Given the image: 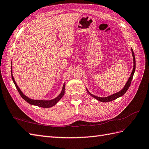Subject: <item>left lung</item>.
<instances>
[{
	"label": "left lung",
	"mask_w": 149,
	"mask_h": 149,
	"mask_svg": "<svg viewBox=\"0 0 149 149\" xmlns=\"http://www.w3.org/2000/svg\"><path fill=\"white\" fill-rule=\"evenodd\" d=\"M132 55H133V70L132 72V74L130 75V77H129V79L128 80L127 84H126L123 88L120 91V92H118V93H115V94H112L111 96H109L108 97H100L96 96H94V95L91 94L89 92V91L87 90V93H88L91 96H93L95 99H96V100H97L98 101H101V102H104L113 101L114 100H116V99H117L118 97H119L120 96H123V95H124L125 94V93L127 91V90L128 89L130 86V84H131V82L132 81V79H133V74H134V72L135 71V58L134 52H133L132 49Z\"/></svg>",
	"instance_id": "obj_1"
}]
</instances>
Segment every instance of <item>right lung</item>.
<instances>
[{
    "label": "right lung",
    "instance_id": "right-lung-1",
    "mask_svg": "<svg viewBox=\"0 0 149 149\" xmlns=\"http://www.w3.org/2000/svg\"><path fill=\"white\" fill-rule=\"evenodd\" d=\"M11 76H12V79L14 83L15 86H16V87L17 88L19 93L21 95V96L24 99V100L28 102V103H29L30 104L32 105H35V106H38L39 107H41V108H50L52 107L54 105H55L57 102H58V101L62 98L63 96V94L65 93V84L63 86V88H62V91L61 93L60 94V95L58 96H57L56 97H55V99H53L52 100H49V101H44V100H31L29 97H28L27 96H26L25 95L22 93V91L20 90V89L19 88V87L17 86V85L16 84V82L14 81V79L13 77V72H12V66H11Z\"/></svg>",
    "mask_w": 149,
    "mask_h": 149
}]
</instances>
